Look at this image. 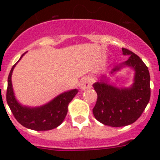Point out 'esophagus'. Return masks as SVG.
<instances>
[{"label":"esophagus","instance_id":"1","mask_svg":"<svg viewBox=\"0 0 160 160\" xmlns=\"http://www.w3.org/2000/svg\"><path fill=\"white\" fill-rule=\"evenodd\" d=\"M92 87V82L89 78H83L80 82H79V87L82 90H87Z\"/></svg>","mask_w":160,"mask_h":160}]
</instances>
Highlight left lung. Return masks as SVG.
Returning a JSON list of instances; mask_svg holds the SVG:
<instances>
[{"label": "left lung", "instance_id": "1", "mask_svg": "<svg viewBox=\"0 0 160 160\" xmlns=\"http://www.w3.org/2000/svg\"><path fill=\"white\" fill-rule=\"evenodd\" d=\"M123 55L129 58L114 66L111 73L123 67L135 71L134 82L130 87H117L111 85L104 75L93 84L98 94L93 114L101 123L113 128L124 127L135 122L146 108L151 97L150 73L148 68L138 55L122 48Z\"/></svg>", "mask_w": 160, "mask_h": 160}]
</instances>
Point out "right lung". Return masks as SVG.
<instances>
[{
  "mask_svg": "<svg viewBox=\"0 0 160 160\" xmlns=\"http://www.w3.org/2000/svg\"><path fill=\"white\" fill-rule=\"evenodd\" d=\"M24 54L22 55L18 62ZM14 65L10 70L8 78L6 100L13 116L18 122L23 127L34 131H49L58 128L65 119L68 111V105L73 97L78 92V90L73 89L60 94L45 105L30 107L22 105L14 95L12 85V73Z\"/></svg>",
  "mask_w": 160,
  "mask_h": 160,
  "instance_id": "obj_1",
  "label": "right lung"
}]
</instances>
